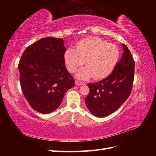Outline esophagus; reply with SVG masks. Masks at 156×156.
I'll use <instances>...</instances> for the list:
<instances>
[{"mask_svg": "<svg viewBox=\"0 0 156 156\" xmlns=\"http://www.w3.org/2000/svg\"><path fill=\"white\" fill-rule=\"evenodd\" d=\"M75 84H76V85H77V86H82V85L84 84L83 83V82H81L78 81V80H76V81L75 82Z\"/></svg>", "mask_w": 156, "mask_h": 156, "instance_id": "1", "label": "esophagus"}]
</instances>
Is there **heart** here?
Masks as SVG:
<instances>
[{
  "mask_svg": "<svg viewBox=\"0 0 156 156\" xmlns=\"http://www.w3.org/2000/svg\"><path fill=\"white\" fill-rule=\"evenodd\" d=\"M76 49L68 48L64 60L68 70L73 73L84 64L76 75L79 80H85L93 76L95 79L106 78L113 70L119 58L117 46L107 44L98 37H87L76 44Z\"/></svg>",
  "mask_w": 156,
  "mask_h": 156,
  "instance_id": "obj_1",
  "label": "heart"
}]
</instances>
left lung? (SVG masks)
Returning <instances> with one entry per match:
<instances>
[{"mask_svg": "<svg viewBox=\"0 0 156 156\" xmlns=\"http://www.w3.org/2000/svg\"><path fill=\"white\" fill-rule=\"evenodd\" d=\"M123 54L107 78L89 83L90 92L85 98L87 107L97 117L112 114L130 95L134 78L135 62L129 49L122 44Z\"/></svg>", "mask_w": 156, "mask_h": 156, "instance_id": "1", "label": "left lung"}]
</instances>
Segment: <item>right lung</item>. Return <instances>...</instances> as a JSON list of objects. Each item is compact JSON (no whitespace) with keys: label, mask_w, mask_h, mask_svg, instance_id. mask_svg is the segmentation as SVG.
I'll use <instances>...</instances> for the list:
<instances>
[{"label":"right lung","mask_w":156,"mask_h":156,"mask_svg":"<svg viewBox=\"0 0 156 156\" xmlns=\"http://www.w3.org/2000/svg\"><path fill=\"white\" fill-rule=\"evenodd\" d=\"M62 39L45 37L23 52L18 68L21 87L35 111L48 114L57 109L75 82L66 68Z\"/></svg>","instance_id":"obj_1"}]
</instances>
